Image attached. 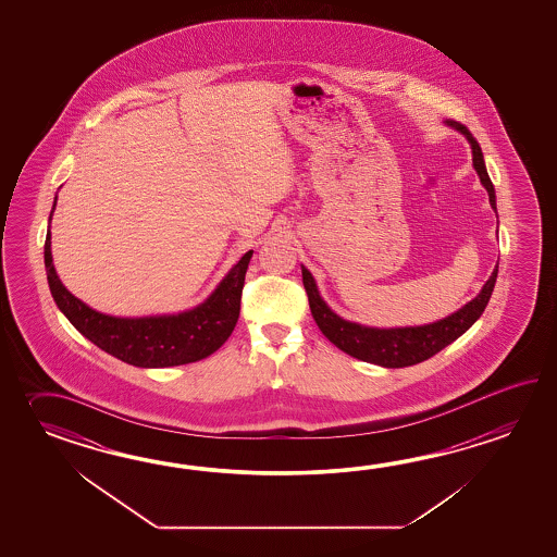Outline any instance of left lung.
I'll return each instance as SVG.
<instances>
[{
    "label": "left lung",
    "instance_id": "left-lung-1",
    "mask_svg": "<svg viewBox=\"0 0 557 557\" xmlns=\"http://www.w3.org/2000/svg\"><path fill=\"white\" fill-rule=\"evenodd\" d=\"M448 123L451 127L462 131L466 139L472 145L473 169L478 171L480 181L490 195V205L496 209V193H494V185L485 171L484 154H482L480 143L475 141V137L462 123H456V121H448ZM496 278L497 269H494V273L487 278L482 293L448 319L438 320V322L426 324V326L388 329L386 331V329H368V326H360L356 322H346L341 317H336L331 308L326 307V302L320 298L312 274L302 267V284L307 290L310 312L317 320L322 334L346 355L386 368L412 367L418 362H424L430 356L438 355L442 348L454 343L458 336H462L463 332L468 331L473 322L482 317L484 308L487 307V300L492 296V290L496 286Z\"/></svg>",
    "mask_w": 557,
    "mask_h": 557
}]
</instances>
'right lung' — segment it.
I'll return each instance as SVG.
<instances>
[{"label":"right lung","instance_id":"obj_1","mask_svg":"<svg viewBox=\"0 0 557 557\" xmlns=\"http://www.w3.org/2000/svg\"><path fill=\"white\" fill-rule=\"evenodd\" d=\"M250 257L252 250L245 252L213 295L193 310L171 317L117 319L87 307L61 284L53 269L49 233L44 250L49 290L61 312L95 346L127 364L141 368L189 364L213 355L225 344L237 324Z\"/></svg>","mask_w":557,"mask_h":557}]
</instances>
